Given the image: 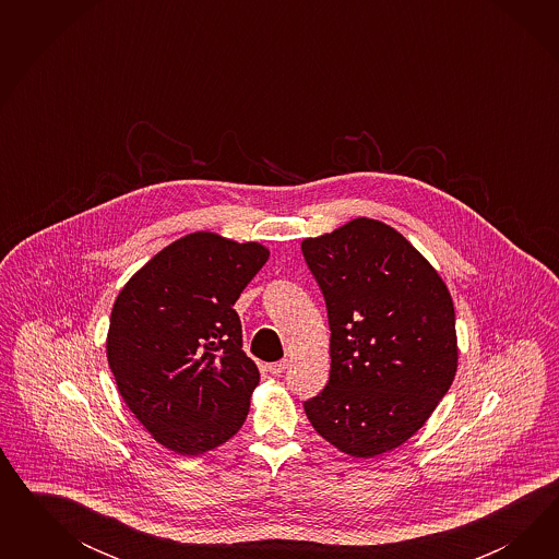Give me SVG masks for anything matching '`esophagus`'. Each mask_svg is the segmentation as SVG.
<instances>
[{"instance_id": "obj_1", "label": "esophagus", "mask_w": 559, "mask_h": 559, "mask_svg": "<svg viewBox=\"0 0 559 559\" xmlns=\"http://www.w3.org/2000/svg\"><path fill=\"white\" fill-rule=\"evenodd\" d=\"M288 367V360L287 358H283V360H276V362H271L269 365V371L272 372V374H281V372L285 371Z\"/></svg>"}]
</instances>
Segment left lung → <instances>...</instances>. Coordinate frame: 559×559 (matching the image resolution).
<instances>
[{
    "mask_svg": "<svg viewBox=\"0 0 559 559\" xmlns=\"http://www.w3.org/2000/svg\"><path fill=\"white\" fill-rule=\"evenodd\" d=\"M330 323V381L304 402L311 426L353 457L406 442L457 371L455 309L437 271L393 227L350 221L301 243Z\"/></svg>",
    "mask_w": 559,
    "mask_h": 559,
    "instance_id": "left-lung-1",
    "label": "left lung"
}]
</instances>
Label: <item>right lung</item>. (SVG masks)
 Wrapping results in <instances>:
<instances>
[{
	"label": "right lung",
	"mask_w": 559,
	"mask_h": 559,
	"mask_svg": "<svg viewBox=\"0 0 559 559\" xmlns=\"http://www.w3.org/2000/svg\"><path fill=\"white\" fill-rule=\"evenodd\" d=\"M266 260L254 241L190 234L153 255L115 301L110 371L136 420L174 453L211 451L248 416L260 372L241 348L234 305Z\"/></svg>",
	"instance_id": "right-lung-1"
}]
</instances>
